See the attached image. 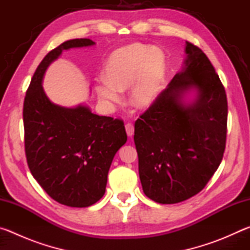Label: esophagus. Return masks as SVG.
I'll list each match as a JSON object with an SVG mask.
<instances>
[{"instance_id": "esophagus-1", "label": "esophagus", "mask_w": 250, "mask_h": 250, "mask_svg": "<svg viewBox=\"0 0 250 250\" xmlns=\"http://www.w3.org/2000/svg\"><path fill=\"white\" fill-rule=\"evenodd\" d=\"M125 131H126V134H128L129 138H132L133 134H134V126L132 124H126L125 125Z\"/></svg>"}]
</instances>
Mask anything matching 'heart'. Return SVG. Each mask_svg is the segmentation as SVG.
<instances>
[{
	"mask_svg": "<svg viewBox=\"0 0 250 250\" xmlns=\"http://www.w3.org/2000/svg\"><path fill=\"white\" fill-rule=\"evenodd\" d=\"M104 79L96 84L99 99L119 104L121 91L130 89V103L146 110L158 100L166 77L162 50L152 46L132 44L110 55L104 69Z\"/></svg>",
	"mask_w": 250,
	"mask_h": 250,
	"instance_id": "b5f03b06",
	"label": "heart"
}]
</instances>
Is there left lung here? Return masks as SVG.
I'll list each match as a JSON object with an SVG mask.
<instances>
[{
  "label": "left lung",
  "mask_w": 250,
  "mask_h": 250,
  "mask_svg": "<svg viewBox=\"0 0 250 250\" xmlns=\"http://www.w3.org/2000/svg\"><path fill=\"white\" fill-rule=\"evenodd\" d=\"M186 58L155 104L134 124L143 192L160 204L196 195L222 162L227 98L213 65L188 42Z\"/></svg>",
  "instance_id": "1"
}]
</instances>
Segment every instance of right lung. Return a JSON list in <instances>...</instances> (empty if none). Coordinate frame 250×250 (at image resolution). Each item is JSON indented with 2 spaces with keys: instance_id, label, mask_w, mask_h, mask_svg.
<instances>
[{
  "instance_id": "add662e5",
  "label": "right lung",
  "mask_w": 250,
  "mask_h": 250,
  "mask_svg": "<svg viewBox=\"0 0 250 250\" xmlns=\"http://www.w3.org/2000/svg\"><path fill=\"white\" fill-rule=\"evenodd\" d=\"M89 39L66 41L46 55L34 74L23 108L25 153L32 175L62 205L87 207L104 196L113 156L126 142L124 122L91 112L87 104L68 108L46 96V69L64 50L94 46Z\"/></svg>"
}]
</instances>
